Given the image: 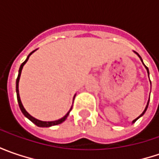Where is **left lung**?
I'll list each match as a JSON object with an SVG mask.
<instances>
[{
    "instance_id": "8db88e82",
    "label": "left lung",
    "mask_w": 159,
    "mask_h": 159,
    "mask_svg": "<svg viewBox=\"0 0 159 159\" xmlns=\"http://www.w3.org/2000/svg\"><path fill=\"white\" fill-rule=\"evenodd\" d=\"M134 53H136V52H134ZM136 54H137V55H138V57H140V59H141V61L143 62V59H142V57H140V55H139L138 53H136ZM144 66H145V68H146V70H147V72H148V74H150V72H149V69H148V67H147V66H146L145 64H144ZM149 78H150V77H149ZM150 84H151V82H150ZM149 102H150V99H149V101H148V103H147V105H146V107H145V110H144V111H143V112L142 113V114H141V115H140V116L138 117L137 119H134V120H133V123H134V122H135V121H136V120H137V119H139L140 117H142V116L143 115L144 113H145V111H146V110H147V108H148V105H149Z\"/></svg>"
}]
</instances>
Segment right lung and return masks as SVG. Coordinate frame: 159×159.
Returning a JSON list of instances; mask_svg holds the SVG:
<instances>
[{
	"label": "right lung",
	"instance_id": "obj_1",
	"mask_svg": "<svg viewBox=\"0 0 159 159\" xmlns=\"http://www.w3.org/2000/svg\"><path fill=\"white\" fill-rule=\"evenodd\" d=\"M36 50V49H35ZM34 50L33 52H31L29 55H28L27 58L25 59V61L23 63V64L20 65V68H19V70H18V76H17V79H16V97H17V102H18V105H19V108H20V110H21L22 113L28 119H30L34 124H35L36 125H38V126H40V127H49V126H52V125H58V124H61V123H63L65 119H67V117H68V115H69V113H70V110H71V108H70V110L68 111V112L66 113V115L63 117L62 119H58V120H55V121H41V120H39V119H35L34 118L33 116H31L29 113L25 111V109L24 108L23 106V104H22L21 102V100H20V96H19V90H18V83H19V79H20V75H21V71H22V69H23V66L25 64V63L28 61V59H29V57L33 54V53L35 51ZM75 97V96H74Z\"/></svg>",
	"mask_w": 159,
	"mask_h": 159
}]
</instances>
